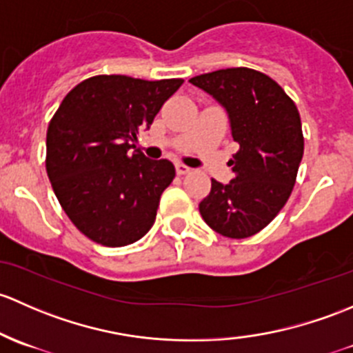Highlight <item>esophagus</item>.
Listing matches in <instances>:
<instances>
[{
  "label": "esophagus",
  "instance_id": "obj_1",
  "mask_svg": "<svg viewBox=\"0 0 353 353\" xmlns=\"http://www.w3.org/2000/svg\"><path fill=\"white\" fill-rule=\"evenodd\" d=\"M176 173H178V175H187V173H190V166L181 165V163H178V165H176Z\"/></svg>",
  "mask_w": 353,
  "mask_h": 353
}]
</instances>
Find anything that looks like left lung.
Wrapping results in <instances>:
<instances>
[{
	"label": "left lung",
	"mask_w": 353,
	"mask_h": 353,
	"mask_svg": "<svg viewBox=\"0 0 353 353\" xmlns=\"http://www.w3.org/2000/svg\"><path fill=\"white\" fill-rule=\"evenodd\" d=\"M228 112L234 178L228 185L212 180L199 203L202 219L226 238L256 234L281 212L296 183L304 137L296 103L263 72L228 68L190 79Z\"/></svg>",
	"instance_id": "1"
}]
</instances>
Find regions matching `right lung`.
Masks as SVG:
<instances>
[{
  "label": "right lung",
  "instance_id": "obj_1",
  "mask_svg": "<svg viewBox=\"0 0 353 353\" xmlns=\"http://www.w3.org/2000/svg\"><path fill=\"white\" fill-rule=\"evenodd\" d=\"M181 83L93 76L76 85L54 114L47 175L71 223L98 245H130L154 224L175 166L129 150Z\"/></svg>",
  "mask_w": 353,
  "mask_h": 353
}]
</instances>
